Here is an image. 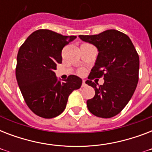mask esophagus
Listing matches in <instances>:
<instances>
[{"label":"esophagus","instance_id":"1","mask_svg":"<svg viewBox=\"0 0 152 152\" xmlns=\"http://www.w3.org/2000/svg\"><path fill=\"white\" fill-rule=\"evenodd\" d=\"M87 84H86V82L85 80H83V83H82V88H85Z\"/></svg>","mask_w":152,"mask_h":152}]
</instances>
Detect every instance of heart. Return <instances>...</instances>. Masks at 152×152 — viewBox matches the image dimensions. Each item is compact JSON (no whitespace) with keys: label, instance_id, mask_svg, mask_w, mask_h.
<instances>
[{"label":"heart","instance_id":"b5f03b06","mask_svg":"<svg viewBox=\"0 0 152 152\" xmlns=\"http://www.w3.org/2000/svg\"><path fill=\"white\" fill-rule=\"evenodd\" d=\"M84 73H85V72H84V70H83V69H81V70L79 71V74H80V75H82V76H83V75H84Z\"/></svg>","mask_w":152,"mask_h":152}]
</instances>
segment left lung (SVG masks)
Masks as SVG:
<instances>
[{
	"label": "left lung",
	"mask_w": 152,
	"mask_h": 152,
	"mask_svg": "<svg viewBox=\"0 0 152 152\" xmlns=\"http://www.w3.org/2000/svg\"><path fill=\"white\" fill-rule=\"evenodd\" d=\"M79 37L93 44L99 51L95 66L86 81L95 91L94 98L87 101V106L97 117L112 118L125 108L137 88L139 55L129 36L117 30ZM101 77L104 83L97 87L92 80Z\"/></svg>",
	"instance_id": "obj_1"
}]
</instances>
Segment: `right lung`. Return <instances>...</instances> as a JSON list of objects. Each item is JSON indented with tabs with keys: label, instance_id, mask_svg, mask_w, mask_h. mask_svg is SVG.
I'll use <instances>...</instances> for the list:
<instances>
[{
	"label": "right lung",
	"instance_id": "1",
	"mask_svg": "<svg viewBox=\"0 0 152 152\" xmlns=\"http://www.w3.org/2000/svg\"><path fill=\"white\" fill-rule=\"evenodd\" d=\"M76 38L40 29L33 32L19 50L15 68L18 85L27 106L41 118L60 115L69 95L81 87L82 80L78 76L70 75L61 82L54 72L57 64L62 62V49Z\"/></svg>",
	"mask_w": 152,
	"mask_h": 152
}]
</instances>
